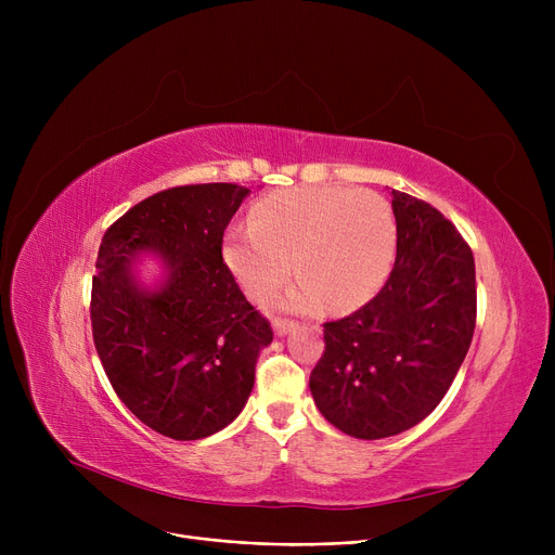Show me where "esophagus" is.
<instances>
[{
    "mask_svg": "<svg viewBox=\"0 0 555 555\" xmlns=\"http://www.w3.org/2000/svg\"><path fill=\"white\" fill-rule=\"evenodd\" d=\"M297 324L295 322H285V319H274V333L279 335V337H283V335H287L289 331H293Z\"/></svg>",
    "mask_w": 555,
    "mask_h": 555,
    "instance_id": "1",
    "label": "esophagus"
}]
</instances>
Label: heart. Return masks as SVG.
<instances>
[{"label": "heart", "instance_id": "1", "mask_svg": "<svg viewBox=\"0 0 555 555\" xmlns=\"http://www.w3.org/2000/svg\"><path fill=\"white\" fill-rule=\"evenodd\" d=\"M396 256L391 204L373 191L295 186L254 204L251 224L233 227L222 245L229 272L256 304H270L289 276L301 281L283 310L360 308L385 285ZM296 262H292V258Z\"/></svg>", "mask_w": 555, "mask_h": 555}]
</instances>
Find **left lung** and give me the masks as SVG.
Masks as SVG:
<instances>
[{
	"mask_svg": "<svg viewBox=\"0 0 555 555\" xmlns=\"http://www.w3.org/2000/svg\"><path fill=\"white\" fill-rule=\"evenodd\" d=\"M391 195L393 270L366 306L324 324L326 351L310 373L322 416L364 441L396 436L436 410L477 322L468 243L431 204Z\"/></svg>",
	"mask_w": 555,
	"mask_h": 555,
	"instance_id": "left-lung-1",
	"label": "left lung"
}]
</instances>
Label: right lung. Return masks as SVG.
<instances>
[{
	"label": "right lung",
	"mask_w": 555,
	"mask_h": 555,
	"mask_svg": "<svg viewBox=\"0 0 555 555\" xmlns=\"http://www.w3.org/2000/svg\"><path fill=\"white\" fill-rule=\"evenodd\" d=\"M249 189L175 186L139 204L103 236L92 279V335L107 380L128 410L175 441L227 427L251 393L260 348L274 333L222 260V236ZM141 250L167 279L145 291Z\"/></svg>",
	"instance_id": "add662e5"
}]
</instances>
